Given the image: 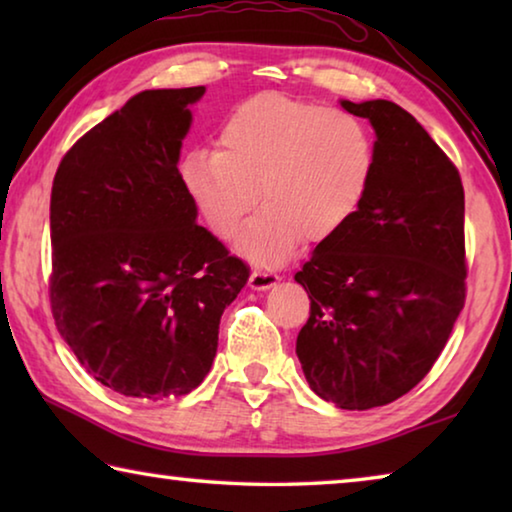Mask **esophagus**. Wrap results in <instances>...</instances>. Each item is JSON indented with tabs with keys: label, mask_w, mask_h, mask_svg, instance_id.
Masks as SVG:
<instances>
[{
	"label": "esophagus",
	"mask_w": 512,
	"mask_h": 512,
	"mask_svg": "<svg viewBox=\"0 0 512 512\" xmlns=\"http://www.w3.org/2000/svg\"><path fill=\"white\" fill-rule=\"evenodd\" d=\"M277 282H280V275L273 271H266V268H255V271L248 277V287L253 291H266V289L275 287Z\"/></svg>",
	"instance_id": "34e87169"
}]
</instances>
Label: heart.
I'll return each instance as SVG.
<instances>
[{
	"label": "heart",
	"instance_id": "b5f03b06",
	"mask_svg": "<svg viewBox=\"0 0 512 512\" xmlns=\"http://www.w3.org/2000/svg\"><path fill=\"white\" fill-rule=\"evenodd\" d=\"M375 149L361 121L343 110L257 94L232 110L219 151H194L183 180L216 237H232L257 266H277L298 248L334 239L368 192Z\"/></svg>",
	"mask_w": 512,
	"mask_h": 512
}]
</instances>
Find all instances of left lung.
Instances as JSON below:
<instances>
[{
    "label": "left lung",
    "instance_id": "left-lung-1",
    "mask_svg": "<svg viewBox=\"0 0 512 512\" xmlns=\"http://www.w3.org/2000/svg\"><path fill=\"white\" fill-rule=\"evenodd\" d=\"M375 128V169L357 214L318 244L296 354L311 391L345 411L420 384L465 305V194L452 160L393 101H341Z\"/></svg>",
    "mask_w": 512,
    "mask_h": 512
}]
</instances>
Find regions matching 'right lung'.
Wrapping results in <instances>:
<instances>
[{
  "label": "right lung",
  "mask_w": 512,
  "mask_h": 512,
  "mask_svg": "<svg viewBox=\"0 0 512 512\" xmlns=\"http://www.w3.org/2000/svg\"><path fill=\"white\" fill-rule=\"evenodd\" d=\"M205 85L144 90L85 133L51 187L56 327L103 386L187 395L212 368L223 309L248 266L196 223L178 171Z\"/></svg>",
  "instance_id": "add662e5"
}]
</instances>
